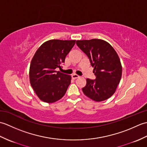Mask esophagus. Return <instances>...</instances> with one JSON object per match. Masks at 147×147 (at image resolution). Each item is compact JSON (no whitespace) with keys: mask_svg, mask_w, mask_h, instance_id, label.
I'll return each instance as SVG.
<instances>
[{"mask_svg":"<svg viewBox=\"0 0 147 147\" xmlns=\"http://www.w3.org/2000/svg\"><path fill=\"white\" fill-rule=\"evenodd\" d=\"M80 76L78 75H77V74H73V75H72V78H73V80H76L77 78H78Z\"/></svg>","mask_w":147,"mask_h":147,"instance_id":"34e87169","label":"esophagus"}]
</instances>
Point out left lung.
<instances>
[{"mask_svg":"<svg viewBox=\"0 0 147 147\" xmlns=\"http://www.w3.org/2000/svg\"><path fill=\"white\" fill-rule=\"evenodd\" d=\"M78 47L88 56L95 80L86 79L82 88L86 96L96 102L110 98L115 93L122 76L119 57L114 48L105 40H77Z\"/></svg>","mask_w":147,"mask_h":147,"instance_id":"obj_1","label":"left lung"}]
</instances>
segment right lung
<instances>
[{
	"mask_svg": "<svg viewBox=\"0 0 147 147\" xmlns=\"http://www.w3.org/2000/svg\"><path fill=\"white\" fill-rule=\"evenodd\" d=\"M76 40H51L40 47L30 67V81L38 98L44 102L60 100L71 83V76L60 71L65 58L75 44Z\"/></svg>",
	"mask_w": 147,
	"mask_h": 147,
	"instance_id": "right-lung-1",
	"label": "right lung"
}]
</instances>
